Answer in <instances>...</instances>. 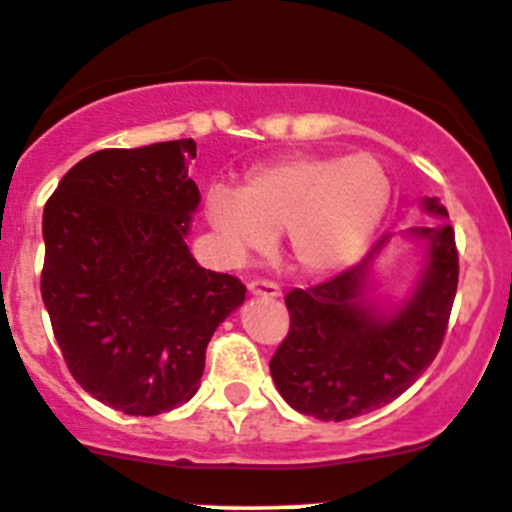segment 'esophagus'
Returning <instances> with one entry per match:
<instances>
[{
	"label": "esophagus",
	"mask_w": 512,
	"mask_h": 512,
	"mask_svg": "<svg viewBox=\"0 0 512 512\" xmlns=\"http://www.w3.org/2000/svg\"><path fill=\"white\" fill-rule=\"evenodd\" d=\"M249 291L254 293V296H263V298L281 296V288H278V283L266 281V278H254V281H249Z\"/></svg>",
	"instance_id": "esophagus-1"
}]
</instances>
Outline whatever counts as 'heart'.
<instances>
[{
	"label": "heart",
	"mask_w": 512,
	"mask_h": 512,
	"mask_svg": "<svg viewBox=\"0 0 512 512\" xmlns=\"http://www.w3.org/2000/svg\"><path fill=\"white\" fill-rule=\"evenodd\" d=\"M391 179L373 156L296 154L261 164L244 186H214L206 211L226 254L244 261L283 231L288 256L306 273L348 266L381 226Z\"/></svg>",
	"instance_id": "obj_1"
}]
</instances>
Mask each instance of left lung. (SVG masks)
<instances>
[{
  "instance_id": "left-lung-1",
  "label": "left lung",
  "mask_w": 512,
  "mask_h": 512,
  "mask_svg": "<svg viewBox=\"0 0 512 512\" xmlns=\"http://www.w3.org/2000/svg\"><path fill=\"white\" fill-rule=\"evenodd\" d=\"M426 211L448 216L438 199ZM428 241V263L416 293L393 313L366 298L368 258L311 288L286 293L291 328L273 353L271 376L283 401L318 421H348L406 393L433 363L448 331L458 288V249L448 224L413 229Z\"/></svg>"
}]
</instances>
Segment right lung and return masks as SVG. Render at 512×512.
<instances>
[{
	"instance_id": "add662e5",
	"label": "right lung",
	"mask_w": 512,
	"mask_h": 512,
	"mask_svg": "<svg viewBox=\"0 0 512 512\" xmlns=\"http://www.w3.org/2000/svg\"><path fill=\"white\" fill-rule=\"evenodd\" d=\"M194 139L101 149L44 206L42 298L69 373L126 416H159L199 391L206 346L246 286L186 246L199 186Z\"/></svg>"
}]
</instances>
